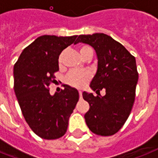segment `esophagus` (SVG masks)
I'll return each mask as SVG.
<instances>
[{"mask_svg": "<svg viewBox=\"0 0 158 158\" xmlns=\"http://www.w3.org/2000/svg\"><path fill=\"white\" fill-rule=\"evenodd\" d=\"M79 98L82 99V98H83V95H82V91H80V90H79Z\"/></svg>", "mask_w": 158, "mask_h": 158, "instance_id": "obj_1", "label": "esophagus"}]
</instances>
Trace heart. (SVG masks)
Instances as JSON below:
<instances>
[{
  "instance_id": "1",
  "label": "heart",
  "mask_w": 158,
  "mask_h": 158,
  "mask_svg": "<svg viewBox=\"0 0 158 158\" xmlns=\"http://www.w3.org/2000/svg\"><path fill=\"white\" fill-rule=\"evenodd\" d=\"M89 52H94L91 47L88 45H83L79 49V53L83 57ZM61 60V56L60 57V61ZM90 79V74L85 70H73L67 74L65 82L67 84L76 88H83L87 84Z\"/></svg>"
}]
</instances>
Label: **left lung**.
<instances>
[{"label": "left lung", "mask_w": 158, "mask_h": 158, "mask_svg": "<svg viewBox=\"0 0 158 158\" xmlns=\"http://www.w3.org/2000/svg\"><path fill=\"white\" fill-rule=\"evenodd\" d=\"M89 44L98 58V69L90 84L98 96L83 93L89 104L84 115L88 127L102 136L115 135L129 117L135 102L139 74L136 60L123 45L104 33L79 35L74 44ZM106 90L105 96L99 92Z\"/></svg>", "instance_id": "8db88e82"}]
</instances>
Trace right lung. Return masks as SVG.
<instances>
[{"label": "right lung", "instance_id": "obj_1", "mask_svg": "<svg viewBox=\"0 0 158 158\" xmlns=\"http://www.w3.org/2000/svg\"><path fill=\"white\" fill-rule=\"evenodd\" d=\"M77 36L43 35L23 49L14 66V89L23 115L31 130L44 139L65 134L79 92L63 84L64 89L51 95L48 87L59 70L60 54L74 43Z\"/></svg>", "mask_w": 158, "mask_h": 158}]
</instances>
